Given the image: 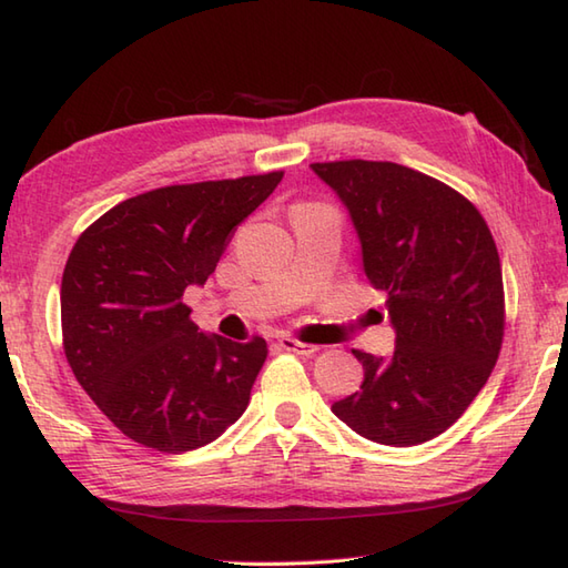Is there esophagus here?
Masks as SVG:
<instances>
[{
    "instance_id": "esophagus-1",
    "label": "esophagus",
    "mask_w": 568,
    "mask_h": 568,
    "mask_svg": "<svg viewBox=\"0 0 568 568\" xmlns=\"http://www.w3.org/2000/svg\"><path fill=\"white\" fill-rule=\"evenodd\" d=\"M281 346L285 348V352H293L297 356H315L320 352L317 344H305V342L295 339V336H283Z\"/></svg>"
}]
</instances>
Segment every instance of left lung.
I'll list each match as a JSON object with an SVG mask.
<instances>
[{
	"label": "left lung",
	"instance_id": "1",
	"mask_svg": "<svg viewBox=\"0 0 568 568\" xmlns=\"http://www.w3.org/2000/svg\"><path fill=\"white\" fill-rule=\"evenodd\" d=\"M312 171L352 214L364 271L395 327L390 358L354 348L364 383L334 415L378 444L429 442L466 413L500 354L496 241L474 202L413 168L354 159Z\"/></svg>",
	"mask_w": 568,
	"mask_h": 568
}]
</instances>
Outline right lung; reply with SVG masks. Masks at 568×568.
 Here are the masks:
<instances>
[{
    "label": "right lung",
    "mask_w": 568,
    "mask_h": 568,
    "mask_svg": "<svg viewBox=\"0 0 568 568\" xmlns=\"http://www.w3.org/2000/svg\"><path fill=\"white\" fill-rule=\"evenodd\" d=\"M281 180L273 171L143 192L72 246L60 283L65 358L129 439L180 454L244 415L268 346L202 334L183 293L207 281L236 226Z\"/></svg>",
    "instance_id": "right-lung-1"
}]
</instances>
